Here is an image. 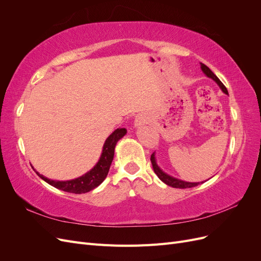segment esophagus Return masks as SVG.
Returning <instances> with one entry per match:
<instances>
[{"instance_id": "1", "label": "esophagus", "mask_w": 261, "mask_h": 261, "mask_svg": "<svg viewBox=\"0 0 261 261\" xmlns=\"http://www.w3.org/2000/svg\"><path fill=\"white\" fill-rule=\"evenodd\" d=\"M145 123V118L141 117V116H136L135 117V122H134V125H135V127H137V126L144 124Z\"/></svg>"}]
</instances>
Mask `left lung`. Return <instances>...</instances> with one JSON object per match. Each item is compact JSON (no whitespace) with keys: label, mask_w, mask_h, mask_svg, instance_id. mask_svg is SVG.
Listing matches in <instances>:
<instances>
[{"label":"left lung","mask_w":261,"mask_h":261,"mask_svg":"<svg viewBox=\"0 0 261 261\" xmlns=\"http://www.w3.org/2000/svg\"><path fill=\"white\" fill-rule=\"evenodd\" d=\"M200 68L202 70V73L206 75L207 77L211 78V80L213 82H216L217 85L220 87V89L222 90L225 94H228L227 93V89L225 88V86L221 83V81L219 80V78L212 73V70L206 66L204 64H202V63H200ZM150 160H151V163H152V168H153V171L155 174L158 175V177H159L163 183H165L167 185L171 186V187H174V188H191V187H195V186H198L200 183H203V181H198V183H192V181H185V180H181L179 178H176L174 176H171L169 175L168 173H165L159 165H158L156 163V159H155V152H153L151 154V158H150Z\"/></svg>","instance_id":"8db88e82"}]
</instances>
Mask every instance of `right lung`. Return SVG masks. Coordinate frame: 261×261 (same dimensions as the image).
Wrapping results in <instances>:
<instances>
[{
	"mask_svg": "<svg viewBox=\"0 0 261 261\" xmlns=\"http://www.w3.org/2000/svg\"><path fill=\"white\" fill-rule=\"evenodd\" d=\"M126 133H127V130L125 128H116L111 135L106 139L103 148H102L100 159L98 160L97 164L94 165L90 171L85 173L84 175L80 177L69 180H54L43 176L35 169L34 170L36 171L39 177L42 178L51 186L61 189V191L73 194L88 193L92 191V189L98 187L102 181L106 179L110 167H111V163L113 161L115 146L117 144V141L126 135Z\"/></svg>",
	"mask_w": 261,
	"mask_h": 261,
	"instance_id": "obj_1",
	"label": "right lung"
}]
</instances>
